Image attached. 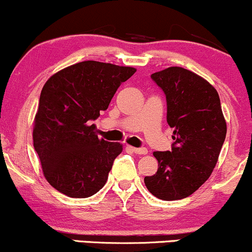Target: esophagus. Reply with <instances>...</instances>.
<instances>
[{"label":"esophagus","instance_id":"esophagus-1","mask_svg":"<svg viewBox=\"0 0 252 252\" xmlns=\"http://www.w3.org/2000/svg\"><path fill=\"white\" fill-rule=\"evenodd\" d=\"M130 149L132 150V152L134 153H136V154H138V155H146L147 153H148V149L147 148H135V147H129Z\"/></svg>","mask_w":252,"mask_h":252}]
</instances>
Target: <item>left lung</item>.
I'll use <instances>...</instances> for the list:
<instances>
[{
  "instance_id": "8db88e82",
  "label": "left lung",
  "mask_w": 252,
  "mask_h": 252,
  "mask_svg": "<svg viewBox=\"0 0 252 252\" xmlns=\"http://www.w3.org/2000/svg\"><path fill=\"white\" fill-rule=\"evenodd\" d=\"M166 94L167 123L173 131L172 150L154 152L158 172L144 178L147 189L162 200L189 196L210 178L226 136L217 90L182 67L153 73Z\"/></svg>"
}]
</instances>
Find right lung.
I'll list each match as a JSON object with an SVG mask.
<instances>
[{"instance_id": "1", "label": "right lung", "mask_w": 252, "mask_h": 252, "mask_svg": "<svg viewBox=\"0 0 252 252\" xmlns=\"http://www.w3.org/2000/svg\"><path fill=\"white\" fill-rule=\"evenodd\" d=\"M134 67L99 62L74 63L43 85L33 130L46 180L71 198H88L108 180L122 144L99 140L92 121L108 109Z\"/></svg>"}]
</instances>
